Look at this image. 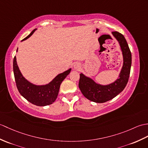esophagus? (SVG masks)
I'll return each mask as SVG.
<instances>
[{
	"label": "esophagus",
	"instance_id": "esophagus-1",
	"mask_svg": "<svg viewBox=\"0 0 148 148\" xmlns=\"http://www.w3.org/2000/svg\"><path fill=\"white\" fill-rule=\"evenodd\" d=\"M74 69H75L78 70L80 68L79 64L78 63H75V64H74Z\"/></svg>",
	"mask_w": 148,
	"mask_h": 148
}]
</instances>
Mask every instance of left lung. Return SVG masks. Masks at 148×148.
I'll list each match as a JSON object with an SVG mask.
<instances>
[{"mask_svg": "<svg viewBox=\"0 0 148 148\" xmlns=\"http://www.w3.org/2000/svg\"><path fill=\"white\" fill-rule=\"evenodd\" d=\"M112 34L119 42L123 54V64L119 78L110 84L103 86L84 74H80L79 88L81 92L89 100L96 103H105L113 99L124 90L129 81L132 64L131 52L122 34L118 32H113ZM100 47H103L101 45Z\"/></svg>", "mask_w": 148, "mask_h": 148, "instance_id": "1", "label": "left lung"}]
</instances>
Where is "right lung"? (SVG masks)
I'll return each instance as SVG.
<instances>
[{"label":"right lung","instance_id":"obj_1","mask_svg":"<svg viewBox=\"0 0 148 148\" xmlns=\"http://www.w3.org/2000/svg\"><path fill=\"white\" fill-rule=\"evenodd\" d=\"M36 29H35L29 35L22 41L28 38L33 35ZM18 51V49H17ZM71 69L64 73L59 74L50 83L43 86L33 84L23 76L19 69L16 56L13 60V71L17 88L19 93L29 102L36 106H43L52 104L56 101L59 91L62 82L70 73Z\"/></svg>","mask_w":148,"mask_h":148}]
</instances>
